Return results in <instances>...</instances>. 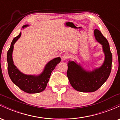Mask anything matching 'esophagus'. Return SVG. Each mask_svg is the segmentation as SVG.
I'll return each mask as SVG.
<instances>
[{
    "label": "esophagus",
    "instance_id": "esophagus-1",
    "mask_svg": "<svg viewBox=\"0 0 120 120\" xmlns=\"http://www.w3.org/2000/svg\"><path fill=\"white\" fill-rule=\"evenodd\" d=\"M69 57H70L69 54H68V53H65L63 55V57H62V59H63V60H66L67 59L69 58Z\"/></svg>",
    "mask_w": 120,
    "mask_h": 120
}]
</instances>
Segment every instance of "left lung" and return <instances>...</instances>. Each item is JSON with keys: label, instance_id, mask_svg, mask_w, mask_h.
Masks as SVG:
<instances>
[{"label": "left lung", "instance_id": "left-lung-1", "mask_svg": "<svg viewBox=\"0 0 120 120\" xmlns=\"http://www.w3.org/2000/svg\"><path fill=\"white\" fill-rule=\"evenodd\" d=\"M94 34L96 41L102 46L104 54L102 65L87 70L75 60H69L68 63L67 76L70 83L75 90L83 93L94 92L99 89L108 78L112 69V55L108 41L99 30H94Z\"/></svg>", "mask_w": 120, "mask_h": 120}]
</instances>
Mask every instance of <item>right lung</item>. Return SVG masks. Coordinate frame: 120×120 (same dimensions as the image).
<instances>
[{"mask_svg":"<svg viewBox=\"0 0 120 120\" xmlns=\"http://www.w3.org/2000/svg\"><path fill=\"white\" fill-rule=\"evenodd\" d=\"M29 26V25H25L22 26V29ZM21 35V33L20 32L19 35L13 39L8 51L7 60L8 74L13 83L24 92L29 94L41 93L46 88L52 71L61 61V58L60 57H56L48 62L42 73L39 74L31 75L23 73L17 68L12 58L14 45L20 38Z\"/></svg>","mask_w":120,"mask_h":120,"instance_id":"obj_1","label":"right lung"}]
</instances>
